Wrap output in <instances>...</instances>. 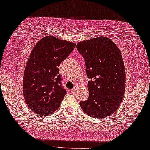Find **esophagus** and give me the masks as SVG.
<instances>
[{
    "instance_id": "esophagus-1",
    "label": "esophagus",
    "mask_w": 150,
    "mask_h": 150,
    "mask_svg": "<svg viewBox=\"0 0 150 150\" xmlns=\"http://www.w3.org/2000/svg\"><path fill=\"white\" fill-rule=\"evenodd\" d=\"M77 89V86H75L73 89H71V92L72 93H75V92H76Z\"/></svg>"
}]
</instances>
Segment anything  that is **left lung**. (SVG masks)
<instances>
[{"mask_svg": "<svg viewBox=\"0 0 150 150\" xmlns=\"http://www.w3.org/2000/svg\"><path fill=\"white\" fill-rule=\"evenodd\" d=\"M77 49L85 60L89 96L81 108L96 118L111 115L120 106L125 90V70L121 52L105 37L80 41Z\"/></svg>", "mask_w": 150, "mask_h": 150, "instance_id": "8db88e82", "label": "left lung"}]
</instances>
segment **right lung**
Listing matches in <instances>:
<instances>
[{
  "label": "right lung",
  "mask_w": 150,
  "mask_h": 150,
  "mask_svg": "<svg viewBox=\"0 0 150 150\" xmlns=\"http://www.w3.org/2000/svg\"><path fill=\"white\" fill-rule=\"evenodd\" d=\"M75 43L46 36L30 53L23 81L26 104L37 114L48 115L59 109L66 89L58 66L71 54Z\"/></svg>",
  "instance_id": "right-lung-1"
}]
</instances>
